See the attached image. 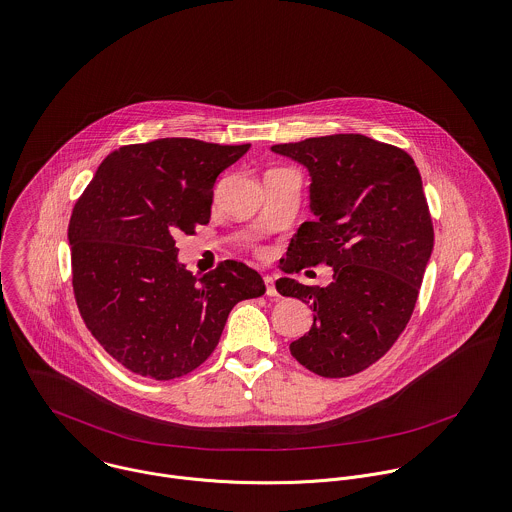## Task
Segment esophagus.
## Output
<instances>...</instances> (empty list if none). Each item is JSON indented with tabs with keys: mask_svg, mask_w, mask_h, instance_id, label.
I'll use <instances>...</instances> for the list:
<instances>
[{
	"mask_svg": "<svg viewBox=\"0 0 512 512\" xmlns=\"http://www.w3.org/2000/svg\"><path fill=\"white\" fill-rule=\"evenodd\" d=\"M265 287H267V295H269V297H279L277 287H275V277L267 275V277H265Z\"/></svg>",
	"mask_w": 512,
	"mask_h": 512,
	"instance_id": "esophagus-1",
	"label": "esophagus"
}]
</instances>
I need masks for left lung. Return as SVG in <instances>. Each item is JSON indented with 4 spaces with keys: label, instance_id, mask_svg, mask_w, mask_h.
<instances>
[{
    "label": "left lung",
    "instance_id": "left-lung-1",
    "mask_svg": "<svg viewBox=\"0 0 512 512\" xmlns=\"http://www.w3.org/2000/svg\"><path fill=\"white\" fill-rule=\"evenodd\" d=\"M310 174V211L291 239L285 273L326 263L328 287L277 281L310 305L312 326L291 342L310 372L346 378L378 362L404 332L433 251L421 176L408 152L362 134L271 146Z\"/></svg>",
    "mask_w": 512,
    "mask_h": 512
}]
</instances>
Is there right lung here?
Listing matches in <instances>:
<instances>
[{
    "mask_svg": "<svg viewBox=\"0 0 512 512\" xmlns=\"http://www.w3.org/2000/svg\"><path fill=\"white\" fill-rule=\"evenodd\" d=\"M251 144L160 138L110 152L73 207V291L104 350L134 374L172 380L215 350L239 301L265 293L257 271L223 261L204 277L178 261L176 235L209 223L213 184Z\"/></svg>",
    "mask_w": 512,
    "mask_h": 512,
    "instance_id": "add662e5",
    "label": "right lung"
}]
</instances>
